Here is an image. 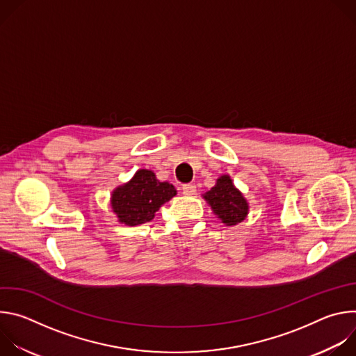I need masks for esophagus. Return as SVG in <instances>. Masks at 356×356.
Instances as JSON below:
<instances>
[{
  "instance_id": "34e87169",
  "label": "esophagus",
  "mask_w": 356,
  "mask_h": 356,
  "mask_svg": "<svg viewBox=\"0 0 356 356\" xmlns=\"http://www.w3.org/2000/svg\"><path fill=\"white\" fill-rule=\"evenodd\" d=\"M184 195H194L195 194V186L194 184H183L181 187Z\"/></svg>"
}]
</instances>
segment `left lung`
I'll use <instances>...</instances> for the list:
<instances>
[{"label": "left lung", "mask_w": 356, "mask_h": 356, "mask_svg": "<svg viewBox=\"0 0 356 356\" xmlns=\"http://www.w3.org/2000/svg\"><path fill=\"white\" fill-rule=\"evenodd\" d=\"M202 198L227 227H234L248 217L249 202L235 187L229 175L220 176L214 187L202 194Z\"/></svg>", "instance_id": "1"}]
</instances>
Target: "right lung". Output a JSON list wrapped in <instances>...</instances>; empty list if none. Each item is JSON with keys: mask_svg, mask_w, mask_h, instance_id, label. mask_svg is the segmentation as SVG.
<instances>
[{"mask_svg": "<svg viewBox=\"0 0 356 356\" xmlns=\"http://www.w3.org/2000/svg\"><path fill=\"white\" fill-rule=\"evenodd\" d=\"M176 194L173 184L158 180L152 170L139 169L129 181L113 190L111 209L118 222L134 227L154 220L155 213Z\"/></svg>", "mask_w": 356, "mask_h": 356, "instance_id": "obj_1", "label": "right lung"}]
</instances>
